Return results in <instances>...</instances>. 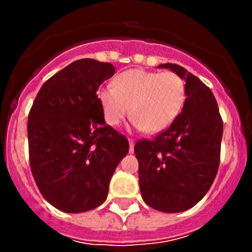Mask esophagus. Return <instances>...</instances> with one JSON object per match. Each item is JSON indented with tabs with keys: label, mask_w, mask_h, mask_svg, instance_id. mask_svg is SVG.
<instances>
[{
	"label": "esophagus",
	"mask_w": 252,
	"mask_h": 252,
	"mask_svg": "<svg viewBox=\"0 0 252 252\" xmlns=\"http://www.w3.org/2000/svg\"><path fill=\"white\" fill-rule=\"evenodd\" d=\"M129 152H134V140L133 139H129Z\"/></svg>",
	"instance_id": "34e87169"
}]
</instances>
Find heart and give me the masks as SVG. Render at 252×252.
Wrapping results in <instances>:
<instances>
[{
    "instance_id": "obj_1",
    "label": "heart",
    "mask_w": 252,
    "mask_h": 252,
    "mask_svg": "<svg viewBox=\"0 0 252 252\" xmlns=\"http://www.w3.org/2000/svg\"><path fill=\"white\" fill-rule=\"evenodd\" d=\"M97 97L110 126H119L130 111L135 128L156 134L166 130L179 116L187 88L174 72L129 69L114 79V88L100 89Z\"/></svg>"
}]
</instances>
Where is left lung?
<instances>
[{
  "mask_svg": "<svg viewBox=\"0 0 252 252\" xmlns=\"http://www.w3.org/2000/svg\"><path fill=\"white\" fill-rule=\"evenodd\" d=\"M185 80L182 113L154 140L134 146L139 162V185L150 207L167 213L195 206L210 190L220 158L223 121L212 91L178 64L166 63Z\"/></svg>",
  "mask_w": 252,
  "mask_h": 252,
  "instance_id": "1",
  "label": "left lung"
}]
</instances>
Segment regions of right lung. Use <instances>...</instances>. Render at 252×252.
Masks as SVG:
<instances>
[{
	"label": "right lung",
	"mask_w": 252,
	"mask_h": 252,
	"mask_svg": "<svg viewBox=\"0 0 252 252\" xmlns=\"http://www.w3.org/2000/svg\"><path fill=\"white\" fill-rule=\"evenodd\" d=\"M114 72L111 63L75 61L44 83L29 112L32 177L42 196L63 212L102 205L129 151L126 136L106 124L96 94Z\"/></svg>",
	"instance_id": "add662e5"
}]
</instances>
